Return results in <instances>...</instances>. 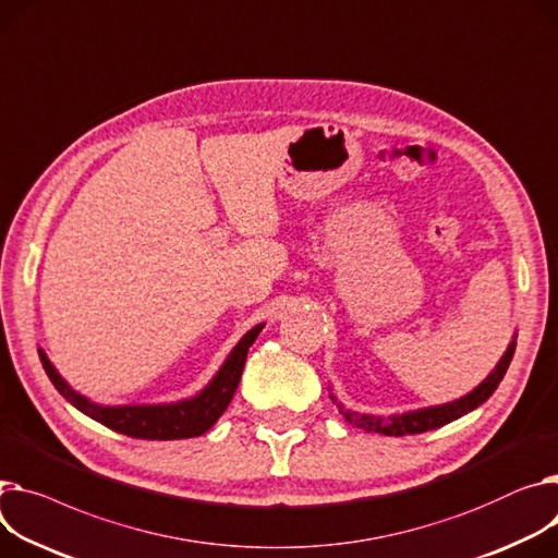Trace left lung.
I'll list each match as a JSON object with an SVG mask.
<instances>
[{
  "instance_id": "obj_1",
  "label": "left lung",
  "mask_w": 558,
  "mask_h": 558,
  "mask_svg": "<svg viewBox=\"0 0 558 558\" xmlns=\"http://www.w3.org/2000/svg\"><path fill=\"white\" fill-rule=\"evenodd\" d=\"M513 350H515V333L511 337L505 354L500 356V361L496 363V367L487 375L485 381H480L464 397L447 401V403H439V405H426V408H417V411H405V413H395V415L384 417V415H367V413L350 411V408H345L333 395H329V399L339 405L341 415L350 424H354L356 428H363L365 433H381V435L399 437V435H415V433L433 430V428H439V426L449 424L453 420H460L462 415L475 411L477 405L485 403L496 392V388L500 386V381L507 373V367L511 363Z\"/></svg>"
}]
</instances>
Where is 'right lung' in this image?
Returning <instances> with one entry per match:
<instances>
[{
    "label": "right lung",
    "instance_id": "obj_1",
    "mask_svg": "<svg viewBox=\"0 0 558 558\" xmlns=\"http://www.w3.org/2000/svg\"><path fill=\"white\" fill-rule=\"evenodd\" d=\"M263 327L265 323H257L244 333L225 363L219 365L213 379L197 395L168 403H96L66 384L43 348H37V354H40V361L56 390L73 408H78L81 413L96 420L98 424L138 439H185L204 435L227 411L238 390L248 348L257 339V333L263 331Z\"/></svg>",
    "mask_w": 558,
    "mask_h": 558
}]
</instances>
